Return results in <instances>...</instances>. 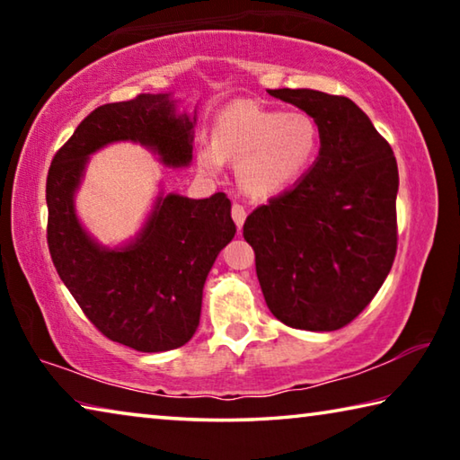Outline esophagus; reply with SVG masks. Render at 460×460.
<instances>
[{
    "label": "esophagus",
    "mask_w": 460,
    "mask_h": 460,
    "mask_svg": "<svg viewBox=\"0 0 460 460\" xmlns=\"http://www.w3.org/2000/svg\"><path fill=\"white\" fill-rule=\"evenodd\" d=\"M231 215H233V221H235V225L237 227L241 229L243 227V223H245V217H247V211H245V207L243 205H233V208H231Z\"/></svg>",
    "instance_id": "obj_1"
}]
</instances>
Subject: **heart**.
Returning <instances> with one entry per match:
<instances>
[{"label": "heart", "instance_id": "b5f03b06", "mask_svg": "<svg viewBox=\"0 0 460 460\" xmlns=\"http://www.w3.org/2000/svg\"><path fill=\"white\" fill-rule=\"evenodd\" d=\"M318 142V126L308 113L237 101L217 118L215 144L200 147L197 160L208 176L219 174L225 160L239 162L241 186L258 197H271L306 172Z\"/></svg>", "mask_w": 460, "mask_h": 460}]
</instances>
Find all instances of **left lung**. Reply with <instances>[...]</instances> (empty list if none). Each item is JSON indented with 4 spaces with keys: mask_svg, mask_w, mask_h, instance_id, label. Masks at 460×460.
Segmentation results:
<instances>
[{
    "mask_svg": "<svg viewBox=\"0 0 460 460\" xmlns=\"http://www.w3.org/2000/svg\"><path fill=\"white\" fill-rule=\"evenodd\" d=\"M316 121L321 150L290 190L247 217L266 305L279 323L337 331L369 305L398 247V162L351 99L268 89Z\"/></svg>",
    "mask_w": 460,
    "mask_h": 460,
    "instance_id": "obj_1",
    "label": "left lung"
}]
</instances>
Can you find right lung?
<instances>
[{
    "label": "right lung",
    "instance_id": "obj_1",
    "mask_svg": "<svg viewBox=\"0 0 460 460\" xmlns=\"http://www.w3.org/2000/svg\"><path fill=\"white\" fill-rule=\"evenodd\" d=\"M194 126L197 109L178 111L172 93L101 105L57 152L46 178L49 247L60 279L107 339L142 353L182 347L197 332L207 276L237 231L231 200L160 189L136 235L103 245L84 229L75 197L91 155L109 144L134 142L168 168H189Z\"/></svg>",
    "mask_w": 460,
    "mask_h": 460
}]
</instances>
